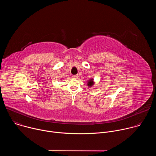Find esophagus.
Wrapping results in <instances>:
<instances>
[{
    "label": "esophagus",
    "instance_id": "obj_1",
    "mask_svg": "<svg viewBox=\"0 0 156 156\" xmlns=\"http://www.w3.org/2000/svg\"><path fill=\"white\" fill-rule=\"evenodd\" d=\"M72 77H73V78L78 79V75H73V76H72Z\"/></svg>",
    "mask_w": 156,
    "mask_h": 156
}]
</instances>
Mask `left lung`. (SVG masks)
Masks as SVG:
<instances>
[{
	"instance_id": "obj_1",
	"label": "left lung",
	"mask_w": 156,
	"mask_h": 156,
	"mask_svg": "<svg viewBox=\"0 0 156 156\" xmlns=\"http://www.w3.org/2000/svg\"><path fill=\"white\" fill-rule=\"evenodd\" d=\"M94 84H95V81H94L93 78H91V79L88 80L87 81V86L89 87H93V86L94 85Z\"/></svg>"
}]
</instances>
